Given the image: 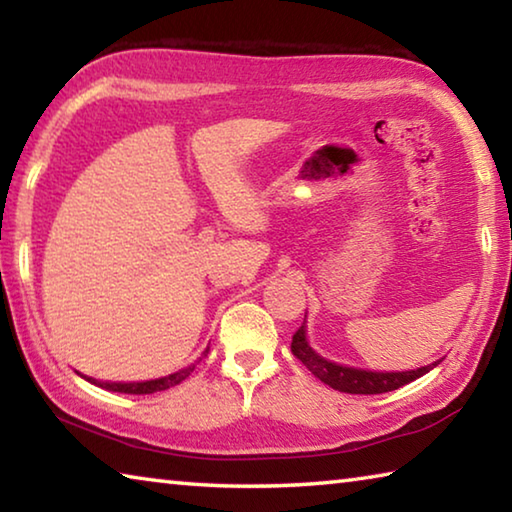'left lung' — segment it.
<instances>
[{"label":"left lung","instance_id":"obj_1","mask_svg":"<svg viewBox=\"0 0 512 512\" xmlns=\"http://www.w3.org/2000/svg\"><path fill=\"white\" fill-rule=\"evenodd\" d=\"M291 352L305 363L309 372L314 377H318L323 384L329 388L341 393H352V395H377V393H388V391H397L404 384H411L422 375H427L429 370H433L440 363L433 361L427 363V366H420L415 370H368V368H354V366H343V363L329 361L323 354H318L307 339V314H305V323L293 334V343H291Z\"/></svg>","mask_w":512,"mask_h":512}]
</instances>
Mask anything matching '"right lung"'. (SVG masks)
<instances>
[{"instance_id": "add662e5", "label": "right lung", "mask_w": 512, "mask_h": 512, "mask_svg": "<svg viewBox=\"0 0 512 512\" xmlns=\"http://www.w3.org/2000/svg\"><path fill=\"white\" fill-rule=\"evenodd\" d=\"M207 354V350L203 352V357ZM201 361V359H198ZM189 363V366L180 368L176 372H171V375H164V377H158V379H146V381H99L94 377H88L83 375L85 381H90V384L94 386H101L106 388V391H112V393H128V395H149V393H158V391H167V388L180 384V381L187 379L189 375H192L196 363Z\"/></svg>"}]
</instances>
